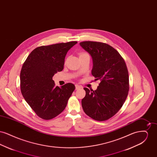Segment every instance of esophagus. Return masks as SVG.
<instances>
[{
	"label": "esophagus",
	"instance_id": "34e87169",
	"mask_svg": "<svg viewBox=\"0 0 157 157\" xmlns=\"http://www.w3.org/2000/svg\"><path fill=\"white\" fill-rule=\"evenodd\" d=\"M82 86H81V85H78V84H76L75 85V88H76V90H78V89H80V88H82Z\"/></svg>",
	"mask_w": 157,
	"mask_h": 157
}]
</instances>
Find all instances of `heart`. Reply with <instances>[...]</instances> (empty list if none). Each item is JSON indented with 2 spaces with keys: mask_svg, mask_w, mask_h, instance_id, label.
Instances as JSON below:
<instances>
[{
  "mask_svg": "<svg viewBox=\"0 0 157 157\" xmlns=\"http://www.w3.org/2000/svg\"><path fill=\"white\" fill-rule=\"evenodd\" d=\"M89 56V55H88V53H87L86 52H82L80 53V55H79V57H81V56Z\"/></svg>",
  "mask_w": 157,
  "mask_h": 157,
  "instance_id": "1",
  "label": "heart"
}]
</instances>
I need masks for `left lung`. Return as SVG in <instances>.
Segmentation results:
<instances>
[{
    "label": "left lung",
    "instance_id": "obj_1",
    "mask_svg": "<svg viewBox=\"0 0 157 157\" xmlns=\"http://www.w3.org/2000/svg\"><path fill=\"white\" fill-rule=\"evenodd\" d=\"M79 44L92 58L91 73L95 81H101L95 90L83 88L86 95L82 108L91 118L106 121L120 111L127 99L129 85L126 63L119 52L106 44L85 41Z\"/></svg>",
    "mask_w": 157,
    "mask_h": 157
}]
</instances>
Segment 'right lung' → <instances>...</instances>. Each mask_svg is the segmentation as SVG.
I'll use <instances>...</instances> for the list:
<instances>
[{
  "mask_svg": "<svg viewBox=\"0 0 157 157\" xmlns=\"http://www.w3.org/2000/svg\"><path fill=\"white\" fill-rule=\"evenodd\" d=\"M76 41L37 47L23 64L20 74L23 97L38 117L51 120L62 112L75 90L67 83L56 86L52 77L63 70L67 51Z\"/></svg>",
  "mask_w": 157,
  "mask_h": 157,
  "instance_id": "1",
  "label": "right lung"
}]
</instances>
